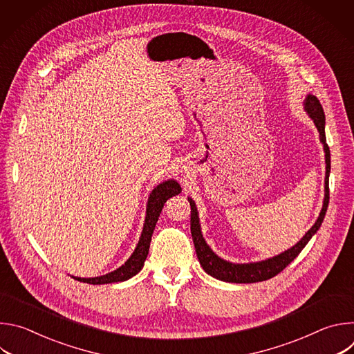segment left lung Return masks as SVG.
Here are the masks:
<instances>
[{"instance_id":"obj_1","label":"left lung","mask_w":354,"mask_h":354,"mask_svg":"<svg viewBox=\"0 0 354 354\" xmlns=\"http://www.w3.org/2000/svg\"><path fill=\"white\" fill-rule=\"evenodd\" d=\"M304 111L308 113L315 127L318 129L319 141L324 144V153H325V164H326L325 196H324V205H322L319 217L317 218L315 224L306 232L304 236H302L294 246L281 252V254L259 262L232 263L220 258L207 245V242L203 238V234H201L197 207L194 205L193 198L187 197L190 203V232H192V238L196 249V255L203 270L207 274L213 276L214 279H218L227 283H258V281L272 279L276 274H279L284 268H287L299 255V252L304 249L308 241L317 234V231L322 225V221L325 218L328 205H329V174H330V151L326 144V136H325V113L318 97L311 93L307 95V97L304 99Z\"/></svg>"}]
</instances>
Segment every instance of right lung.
Returning a JSON list of instances; mask_svg holds the SVG:
<instances>
[{"instance_id":"right-lung-1","label":"right lung","mask_w":354,"mask_h":354,"mask_svg":"<svg viewBox=\"0 0 354 354\" xmlns=\"http://www.w3.org/2000/svg\"><path fill=\"white\" fill-rule=\"evenodd\" d=\"M180 190L182 189L175 179H168V180L157 185L153 189V192L149 193L141 236L138 239V243L131 254V257L120 268H118L116 270H113L108 274L97 276V277H75V276H71V277L78 281L88 283V284H109V283L124 281V280H129L133 276H136L142 269L144 262L147 259L151 236H153L156 224L162 212L165 201L169 197L179 194Z\"/></svg>"}]
</instances>
